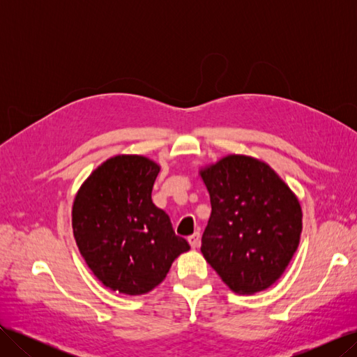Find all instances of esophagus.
<instances>
[{"mask_svg":"<svg viewBox=\"0 0 357 357\" xmlns=\"http://www.w3.org/2000/svg\"><path fill=\"white\" fill-rule=\"evenodd\" d=\"M188 241H189V244H190L192 248H198V247H199V243H201V235H199L198 232L193 234V235L189 236Z\"/></svg>","mask_w":357,"mask_h":357,"instance_id":"34e87169","label":"esophagus"}]
</instances>
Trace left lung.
<instances>
[{
  "mask_svg": "<svg viewBox=\"0 0 357 357\" xmlns=\"http://www.w3.org/2000/svg\"><path fill=\"white\" fill-rule=\"evenodd\" d=\"M211 215L201 253L238 295L266 290L283 275L299 245L298 197L266 162L226 155L199 169Z\"/></svg>",
  "mask_w": 357,
  "mask_h": 357,
  "instance_id": "obj_1",
  "label": "left lung"
}]
</instances>
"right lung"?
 I'll return each mask as SVG.
<instances>
[{"mask_svg":"<svg viewBox=\"0 0 357 357\" xmlns=\"http://www.w3.org/2000/svg\"><path fill=\"white\" fill-rule=\"evenodd\" d=\"M160 167L142 155H116L96 167L75 193L73 234L86 265L119 294H149L190 245L152 201Z\"/></svg>","mask_w":357,"mask_h":357,"instance_id":"1","label":"right lung"}]
</instances>
